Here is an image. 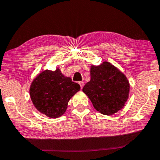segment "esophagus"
<instances>
[{
  "mask_svg": "<svg viewBox=\"0 0 160 160\" xmlns=\"http://www.w3.org/2000/svg\"><path fill=\"white\" fill-rule=\"evenodd\" d=\"M78 84H79V85H80L81 88L82 89V88H83V86H84V82H78Z\"/></svg>",
  "mask_w": 160,
  "mask_h": 160,
  "instance_id": "esophagus-1",
  "label": "esophagus"
}]
</instances>
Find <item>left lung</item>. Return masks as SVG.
<instances>
[{
  "label": "left lung",
  "instance_id": "obj_1",
  "mask_svg": "<svg viewBox=\"0 0 160 160\" xmlns=\"http://www.w3.org/2000/svg\"><path fill=\"white\" fill-rule=\"evenodd\" d=\"M129 82L125 75L108 62L91 66V81L83 92L100 113L110 116L123 108L128 98Z\"/></svg>",
  "mask_w": 160,
  "mask_h": 160
}]
</instances>
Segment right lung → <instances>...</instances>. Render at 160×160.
Returning a JSON list of instances; mask_svg holds the SVG:
<instances>
[{
  "instance_id": "right-lung-1",
  "label": "right lung",
  "mask_w": 160,
  "mask_h": 160,
  "mask_svg": "<svg viewBox=\"0 0 160 160\" xmlns=\"http://www.w3.org/2000/svg\"><path fill=\"white\" fill-rule=\"evenodd\" d=\"M79 90L78 83L57 69L40 73L32 82L29 92L38 110L50 118H57L66 112L69 100Z\"/></svg>"
}]
</instances>
